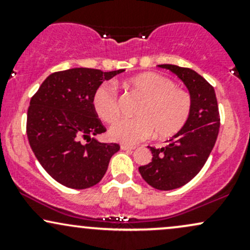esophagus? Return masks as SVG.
<instances>
[{"label":"esophagus","instance_id":"1","mask_svg":"<svg viewBox=\"0 0 250 250\" xmlns=\"http://www.w3.org/2000/svg\"><path fill=\"white\" fill-rule=\"evenodd\" d=\"M122 150H134V146H128V145H121Z\"/></svg>","mask_w":250,"mask_h":250}]
</instances>
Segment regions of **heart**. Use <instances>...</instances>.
Wrapping results in <instances>:
<instances>
[{
    "label": "heart",
    "instance_id": "b5f03b06",
    "mask_svg": "<svg viewBox=\"0 0 250 250\" xmlns=\"http://www.w3.org/2000/svg\"><path fill=\"white\" fill-rule=\"evenodd\" d=\"M123 87L142 99L135 110V119H122L111 125L109 135L117 142L134 145L151 134L160 139L173 136L185 127L191 113L190 94L176 83L157 73H142L123 82ZM93 108L105 123L120 116L115 89L102 84L93 95Z\"/></svg>",
    "mask_w": 250,
    "mask_h": 250
}]
</instances>
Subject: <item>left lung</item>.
I'll return each instance as SVG.
<instances>
[{
    "label": "left lung",
    "mask_w": 250,
    "mask_h": 250,
    "mask_svg": "<svg viewBox=\"0 0 250 250\" xmlns=\"http://www.w3.org/2000/svg\"><path fill=\"white\" fill-rule=\"evenodd\" d=\"M169 69L188 88L193 101L187 123L167 147H149L153 159L139 168L143 180L159 190H173L194 179L213 150L220 129V114L213 85L189 68L160 64Z\"/></svg>",
    "instance_id": "left-lung-1"
}]
</instances>
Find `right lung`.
<instances>
[{
	"label": "right lung",
	"instance_id": "1",
	"mask_svg": "<svg viewBox=\"0 0 250 250\" xmlns=\"http://www.w3.org/2000/svg\"><path fill=\"white\" fill-rule=\"evenodd\" d=\"M122 71H56L31 97L27 114L29 145L44 170L65 187L95 186L104 176L111 156L120 150L117 143H101L91 136L107 130L93 108L94 93L103 81Z\"/></svg>",
	"mask_w": 250,
	"mask_h": 250
}]
</instances>
